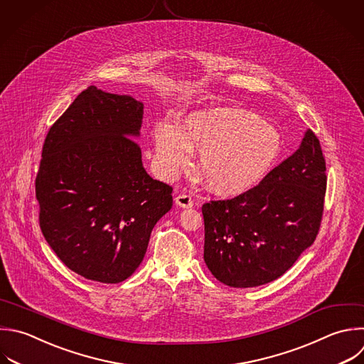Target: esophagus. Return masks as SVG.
I'll use <instances>...</instances> for the list:
<instances>
[{"label": "esophagus", "instance_id": "esophagus-1", "mask_svg": "<svg viewBox=\"0 0 364 364\" xmlns=\"http://www.w3.org/2000/svg\"><path fill=\"white\" fill-rule=\"evenodd\" d=\"M175 202H176V205H179L182 208H192L193 206V199H192V196L186 191H181L175 196Z\"/></svg>", "mask_w": 364, "mask_h": 364}]
</instances>
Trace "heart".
I'll return each mask as SVG.
<instances>
[{"label":"heart","mask_w":364,"mask_h":364,"mask_svg":"<svg viewBox=\"0 0 364 364\" xmlns=\"http://www.w3.org/2000/svg\"><path fill=\"white\" fill-rule=\"evenodd\" d=\"M200 152L199 173L215 192L237 193L260 182L276 164L279 134L256 114L239 108H213L191 115L182 131L169 122L155 128L156 161L166 173Z\"/></svg>","instance_id":"obj_1"}]
</instances>
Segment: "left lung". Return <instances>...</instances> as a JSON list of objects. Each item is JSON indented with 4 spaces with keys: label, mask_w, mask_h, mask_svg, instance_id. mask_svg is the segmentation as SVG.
Returning <instances> with one entry per match:
<instances>
[{
    "label": "left lung",
    "mask_w": 364,
    "mask_h": 364,
    "mask_svg": "<svg viewBox=\"0 0 364 364\" xmlns=\"http://www.w3.org/2000/svg\"><path fill=\"white\" fill-rule=\"evenodd\" d=\"M326 185L321 146L309 129L300 148L256 186L202 206L208 269L232 287L282 276L318 233Z\"/></svg>",
    "instance_id": "1"
}]
</instances>
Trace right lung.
Returning <instances> with one entry per match:
<instances>
[{
  "label": "right lung",
  "mask_w": 364,
  "mask_h": 364,
  "mask_svg": "<svg viewBox=\"0 0 364 364\" xmlns=\"http://www.w3.org/2000/svg\"><path fill=\"white\" fill-rule=\"evenodd\" d=\"M144 104L88 87L50 128L36 178L40 228L61 262L119 283L141 264L172 186L151 178L141 146Z\"/></svg>",
  "instance_id": "obj_1"
}]
</instances>
